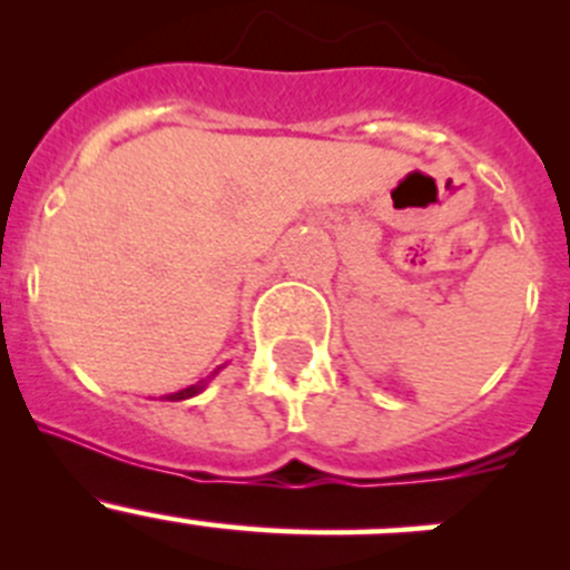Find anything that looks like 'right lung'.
<instances>
[{"label": "right lung", "mask_w": 570, "mask_h": 570, "mask_svg": "<svg viewBox=\"0 0 570 570\" xmlns=\"http://www.w3.org/2000/svg\"><path fill=\"white\" fill-rule=\"evenodd\" d=\"M223 366H226V364H223ZM223 366H217V370H215V372H212V375H209V377H204V381L193 383V386H187V389H178V392H174V394H165V400H170V402H181V400H189V396L200 394V392H204V389H206V386H209V383H212V381H215V375H217V372H220V370H223Z\"/></svg>", "instance_id": "add662e5"}]
</instances>
